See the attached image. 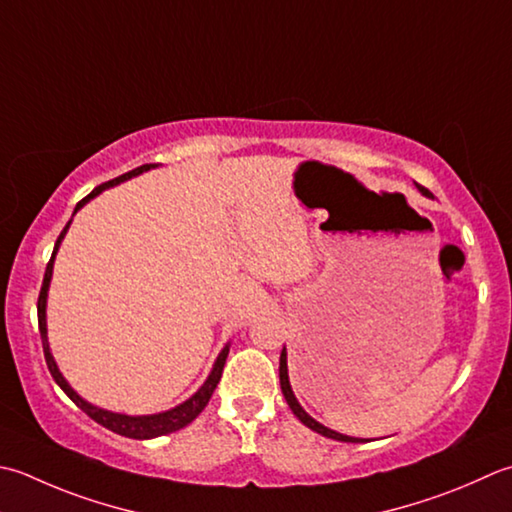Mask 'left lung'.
Here are the masks:
<instances>
[{
  "label": "left lung",
  "instance_id": "8db88e82",
  "mask_svg": "<svg viewBox=\"0 0 512 512\" xmlns=\"http://www.w3.org/2000/svg\"><path fill=\"white\" fill-rule=\"evenodd\" d=\"M417 190H419V193H422L424 197H430V199H433V193H428L426 188L417 186ZM279 384H282V393H284L286 404L290 406V410H293L295 417H297L299 422H302L304 426H308L310 430H315V433L324 435V437H328V439H337V442H348V444H359V442H364V439H359V437H350V435H342V433H337V430H333V428H326L324 424H319L317 419L310 417V415L306 413V410L302 408V404L297 402V397H295V393H293V388H290V379H288V357H286V346L282 348V355H279Z\"/></svg>",
  "mask_w": 512,
  "mask_h": 512
}]
</instances>
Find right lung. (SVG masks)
<instances>
[{
  "instance_id": "obj_1",
  "label": "right lung",
  "mask_w": 512,
  "mask_h": 512,
  "mask_svg": "<svg viewBox=\"0 0 512 512\" xmlns=\"http://www.w3.org/2000/svg\"><path fill=\"white\" fill-rule=\"evenodd\" d=\"M159 164H144L139 166L135 170H130V173L122 175V177H115L110 179V182L97 186L93 193H90L88 197H84L82 202H79L75 206V213L79 208H84L90 199H95L102 190L106 188H113L117 184L126 182V179H133L137 175L146 173V170L155 168ZM73 213V215H75ZM73 222V219H70ZM70 222L66 224V228L62 230V235L57 237V244H55V250H53V257H50V262L46 266V275H44V284H42V293H39V299H37V319H39V333H42V346H44V357H46V364H48V370L50 375H53V379L57 382V386L64 390V393L73 399V402L84 410V413L95 419L97 424H102L104 428L113 430V433L117 435H124V437H130V439H153V437H162V435H168V433H175V430L188 426L193 419L202 413V410L206 408L210 395H213V390L217 388L219 379H222V370H224V364H226V357H228V350H230V342L222 348V353L217 355L215 364H213V370H210V375L206 377V382L197 388V393L190 395L186 402H182L175 408L170 410H164V413H155V415H124V413H113V410H106V408H99L95 404L86 402V399L82 395H77V390L70 386L66 382V377L59 373L57 368V362L53 353H50V346H48V328H46V304H48V288H50V279H53V266H55V255L59 246H62V239L66 237L68 228H70Z\"/></svg>"
}]
</instances>
